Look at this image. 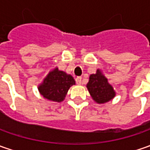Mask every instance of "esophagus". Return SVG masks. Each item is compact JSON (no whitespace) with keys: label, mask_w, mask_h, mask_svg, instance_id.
Listing matches in <instances>:
<instances>
[{"label":"esophagus","mask_w":150,"mask_h":150,"mask_svg":"<svg viewBox=\"0 0 150 150\" xmlns=\"http://www.w3.org/2000/svg\"><path fill=\"white\" fill-rule=\"evenodd\" d=\"M76 83H77V84H81L82 83V78L81 77H78V78H76Z\"/></svg>","instance_id":"esophagus-1"}]
</instances>
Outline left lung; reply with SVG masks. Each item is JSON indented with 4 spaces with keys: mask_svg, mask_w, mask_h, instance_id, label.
I'll return each instance as SVG.
<instances>
[{
    "mask_svg": "<svg viewBox=\"0 0 150 150\" xmlns=\"http://www.w3.org/2000/svg\"><path fill=\"white\" fill-rule=\"evenodd\" d=\"M87 88L93 99L98 103H104L112 100L116 94L112 85L108 83V78L99 69L97 70L95 74L90 75Z\"/></svg>",
    "mask_w": 150,
    "mask_h": 150,
    "instance_id": "obj_1",
    "label": "left lung"
}]
</instances>
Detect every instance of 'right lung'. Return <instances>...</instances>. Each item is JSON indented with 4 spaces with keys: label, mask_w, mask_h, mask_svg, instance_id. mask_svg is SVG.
<instances>
[{
    "label": "right lung",
    "mask_w": 150,
    "mask_h": 150,
    "mask_svg": "<svg viewBox=\"0 0 150 150\" xmlns=\"http://www.w3.org/2000/svg\"><path fill=\"white\" fill-rule=\"evenodd\" d=\"M74 84L75 81L71 75L56 67L44 78L38 86V90L46 99L60 103L64 100L68 89Z\"/></svg>",
    "instance_id": "1"
}]
</instances>
